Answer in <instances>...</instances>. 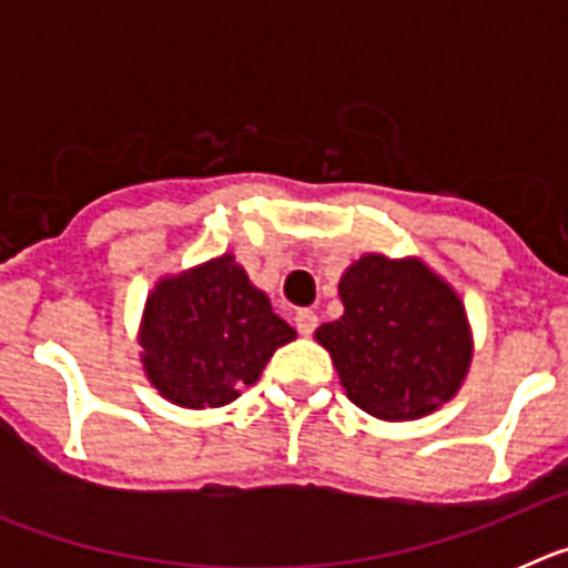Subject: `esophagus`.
I'll return each instance as SVG.
<instances>
[{
  "label": "esophagus",
  "instance_id": "obj_1",
  "mask_svg": "<svg viewBox=\"0 0 568 568\" xmlns=\"http://www.w3.org/2000/svg\"><path fill=\"white\" fill-rule=\"evenodd\" d=\"M315 327H318V315H315L313 310H298V313H295V329H298L301 335H313Z\"/></svg>",
  "mask_w": 568,
  "mask_h": 568
}]
</instances>
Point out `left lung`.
Returning <instances> with one entry per match:
<instances>
[{
  "mask_svg": "<svg viewBox=\"0 0 568 568\" xmlns=\"http://www.w3.org/2000/svg\"><path fill=\"white\" fill-rule=\"evenodd\" d=\"M344 315L315 338L346 398L381 420H415L458 393L471 335L455 290L418 258L364 255L338 284Z\"/></svg>",
  "mask_w": 568,
  "mask_h": 568,
  "instance_id": "left-lung-1",
  "label": "left lung"
}]
</instances>
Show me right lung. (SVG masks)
<instances>
[{
	"label": "right lung",
	"instance_id": "1",
	"mask_svg": "<svg viewBox=\"0 0 568 568\" xmlns=\"http://www.w3.org/2000/svg\"><path fill=\"white\" fill-rule=\"evenodd\" d=\"M295 329L250 284L233 255L155 284L142 321L150 384L187 409L224 406L258 381Z\"/></svg>",
	"mask_w": 568,
	"mask_h": 568
}]
</instances>
